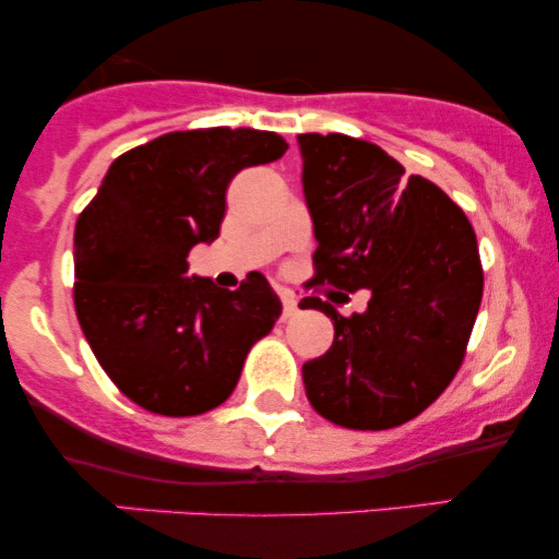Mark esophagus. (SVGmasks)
Returning <instances> with one entry per match:
<instances>
[{"label": "esophagus", "mask_w": 559, "mask_h": 559, "mask_svg": "<svg viewBox=\"0 0 559 559\" xmlns=\"http://www.w3.org/2000/svg\"><path fill=\"white\" fill-rule=\"evenodd\" d=\"M281 301H284V320L297 316V299H292L288 294H281Z\"/></svg>", "instance_id": "obj_1"}]
</instances>
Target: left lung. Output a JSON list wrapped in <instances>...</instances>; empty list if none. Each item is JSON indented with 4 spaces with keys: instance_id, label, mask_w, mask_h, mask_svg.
<instances>
[{
    "instance_id": "1",
    "label": "left lung",
    "mask_w": 559,
    "mask_h": 559,
    "mask_svg": "<svg viewBox=\"0 0 559 559\" xmlns=\"http://www.w3.org/2000/svg\"><path fill=\"white\" fill-rule=\"evenodd\" d=\"M301 183L316 223L307 286L368 288L362 316L320 297L301 310L333 320V346L301 365L318 415L355 431L418 418L457 376L484 297L476 230L457 204L381 146L344 133H301Z\"/></svg>"
}]
</instances>
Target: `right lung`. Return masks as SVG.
Segmentation results:
<instances>
[{
	"instance_id": "obj_1",
	"label": "right lung",
	"mask_w": 559,
	"mask_h": 559,
	"mask_svg": "<svg viewBox=\"0 0 559 559\" xmlns=\"http://www.w3.org/2000/svg\"><path fill=\"white\" fill-rule=\"evenodd\" d=\"M288 144L258 128L173 131L120 155L75 223V316L96 362L131 402L168 418L215 409L281 318L260 273L236 292L186 278L221 236L230 178Z\"/></svg>"
}]
</instances>
